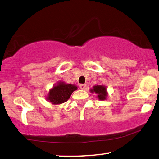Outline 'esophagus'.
<instances>
[{
    "mask_svg": "<svg viewBox=\"0 0 159 159\" xmlns=\"http://www.w3.org/2000/svg\"><path fill=\"white\" fill-rule=\"evenodd\" d=\"M86 84H80V85H79L80 89H82V90H84V89H86Z\"/></svg>",
    "mask_w": 159,
    "mask_h": 159,
    "instance_id": "esophagus-1",
    "label": "esophagus"
}]
</instances>
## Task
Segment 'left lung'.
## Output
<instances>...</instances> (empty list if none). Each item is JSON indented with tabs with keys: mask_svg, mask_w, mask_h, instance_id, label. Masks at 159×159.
I'll return each instance as SVG.
<instances>
[{
	"mask_svg": "<svg viewBox=\"0 0 159 159\" xmlns=\"http://www.w3.org/2000/svg\"><path fill=\"white\" fill-rule=\"evenodd\" d=\"M106 89L103 86H95L91 90V92H95L98 94V97L100 100H105L106 97Z\"/></svg>",
	"mask_w": 159,
	"mask_h": 159,
	"instance_id": "obj_1",
	"label": "left lung"
}]
</instances>
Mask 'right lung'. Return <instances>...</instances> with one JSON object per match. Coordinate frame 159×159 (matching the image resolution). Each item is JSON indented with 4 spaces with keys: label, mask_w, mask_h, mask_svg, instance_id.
I'll list each match as a JSON object with an SVG mask.
<instances>
[{
    "label": "right lung",
    "mask_w": 159,
    "mask_h": 159,
    "mask_svg": "<svg viewBox=\"0 0 159 159\" xmlns=\"http://www.w3.org/2000/svg\"><path fill=\"white\" fill-rule=\"evenodd\" d=\"M77 89L76 86L71 84H65L59 83L49 92L48 99L53 104H61L67 101L70 95Z\"/></svg>",
    "instance_id": "right-lung-1"
}]
</instances>
